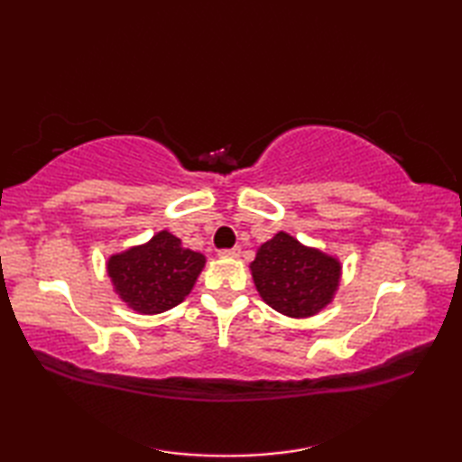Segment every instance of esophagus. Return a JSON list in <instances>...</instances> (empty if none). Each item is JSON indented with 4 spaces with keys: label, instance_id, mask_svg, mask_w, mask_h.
<instances>
[{
    "label": "esophagus",
    "instance_id": "34e87169",
    "mask_svg": "<svg viewBox=\"0 0 462 462\" xmlns=\"http://www.w3.org/2000/svg\"><path fill=\"white\" fill-rule=\"evenodd\" d=\"M240 252H242V250H240L238 246H234V248H230V250H220L218 256H220V258H238Z\"/></svg>",
    "mask_w": 462,
    "mask_h": 462
}]
</instances>
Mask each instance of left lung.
Segmentation results:
<instances>
[{
	"label": "left lung",
	"instance_id": "1",
	"mask_svg": "<svg viewBox=\"0 0 462 462\" xmlns=\"http://www.w3.org/2000/svg\"><path fill=\"white\" fill-rule=\"evenodd\" d=\"M250 270L262 300L290 318L316 316L336 296L341 276L336 258L286 232L262 244Z\"/></svg>",
	"mask_w": 462,
	"mask_h": 462
}]
</instances>
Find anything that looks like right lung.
<instances>
[{
    "label": "right lung",
    "instance_id": "add662e5",
    "mask_svg": "<svg viewBox=\"0 0 462 462\" xmlns=\"http://www.w3.org/2000/svg\"><path fill=\"white\" fill-rule=\"evenodd\" d=\"M206 258L182 248L171 232H159L143 246L115 254L106 262L115 291L139 313H162L189 296Z\"/></svg>",
    "mask_w": 462,
    "mask_h": 462
}]
</instances>
